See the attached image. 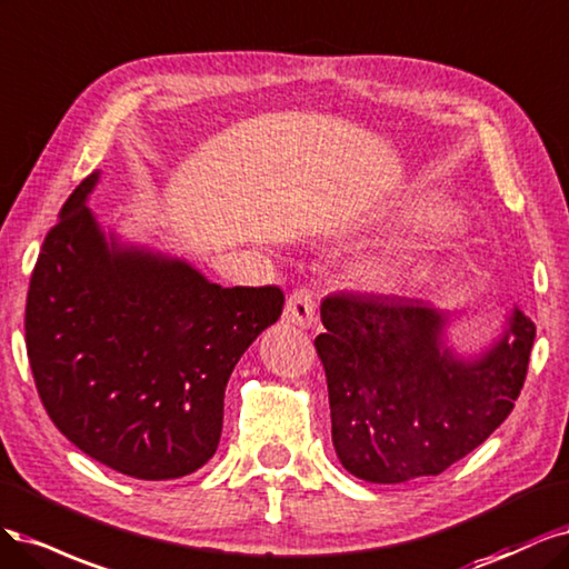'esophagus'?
<instances>
[{"label": "esophagus", "mask_w": 569, "mask_h": 569, "mask_svg": "<svg viewBox=\"0 0 569 569\" xmlns=\"http://www.w3.org/2000/svg\"><path fill=\"white\" fill-rule=\"evenodd\" d=\"M315 315H317L315 296H311L307 288L292 290L288 296V302H286V311H283L286 321L296 323L300 328H309L311 323H315Z\"/></svg>", "instance_id": "34e87169"}]
</instances>
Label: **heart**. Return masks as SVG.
<instances>
[{"instance_id": "obj_1", "label": "heart", "mask_w": 569, "mask_h": 569, "mask_svg": "<svg viewBox=\"0 0 569 569\" xmlns=\"http://www.w3.org/2000/svg\"><path fill=\"white\" fill-rule=\"evenodd\" d=\"M447 208L445 206H428L423 212L416 217L418 227H437L447 219ZM428 264L418 258H407V254H395V258H382L369 264L366 269V279H369L373 286L380 288H392L401 286L407 281H416L428 273Z\"/></svg>"}]
</instances>
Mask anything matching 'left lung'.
<instances>
[{"instance_id":"8db88e82","label":"left lung","mask_w":569,"mask_h":569,"mask_svg":"<svg viewBox=\"0 0 569 569\" xmlns=\"http://www.w3.org/2000/svg\"><path fill=\"white\" fill-rule=\"evenodd\" d=\"M468 309L413 298L331 296L315 345L326 371L331 435L355 478L399 485L445 472L516 407L537 326L520 307L499 336L461 355L449 342Z\"/></svg>"}]
</instances>
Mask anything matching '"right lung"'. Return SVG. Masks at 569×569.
<instances>
[{"label": "right lung", "mask_w": 569, "mask_h": 569, "mask_svg": "<svg viewBox=\"0 0 569 569\" xmlns=\"http://www.w3.org/2000/svg\"><path fill=\"white\" fill-rule=\"evenodd\" d=\"M70 193L34 264L26 345L49 418L137 480H177L217 451L238 359L277 323V286L222 288L191 262L106 231Z\"/></svg>", "instance_id": "1"}]
</instances>
